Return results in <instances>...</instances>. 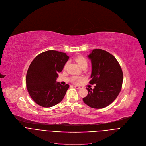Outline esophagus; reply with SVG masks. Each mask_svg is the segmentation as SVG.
Returning a JSON list of instances; mask_svg holds the SVG:
<instances>
[{"label":"esophagus","mask_w":146,"mask_h":146,"mask_svg":"<svg viewBox=\"0 0 146 146\" xmlns=\"http://www.w3.org/2000/svg\"><path fill=\"white\" fill-rule=\"evenodd\" d=\"M74 87L77 89V90H80L81 88V87H80V86H74Z\"/></svg>","instance_id":"1"}]
</instances>
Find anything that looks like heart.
<instances>
[{"label":"heart","mask_w":146,"mask_h":146,"mask_svg":"<svg viewBox=\"0 0 146 146\" xmlns=\"http://www.w3.org/2000/svg\"><path fill=\"white\" fill-rule=\"evenodd\" d=\"M76 61L77 62V64H78V65L80 67L84 65H87V64H88V62H87V60L86 59V58L82 56H78L76 57ZM66 66H67V64L65 65V68H66ZM80 80H81V78H79V77H73V80L74 81H80Z\"/></svg>","instance_id":"b5f03b06"}]
</instances>
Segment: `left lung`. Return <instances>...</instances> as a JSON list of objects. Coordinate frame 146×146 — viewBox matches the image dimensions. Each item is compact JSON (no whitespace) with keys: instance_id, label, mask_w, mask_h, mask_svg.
<instances>
[{"instance_id":"1","label":"left lung","mask_w":146,"mask_h":146,"mask_svg":"<svg viewBox=\"0 0 146 146\" xmlns=\"http://www.w3.org/2000/svg\"><path fill=\"white\" fill-rule=\"evenodd\" d=\"M88 56L92 63L90 84L96 86L92 90L87 88L88 95L82 100L92 108H104L114 102L121 90L122 70L116 58L105 50H93Z\"/></svg>"}]
</instances>
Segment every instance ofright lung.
<instances>
[{
	"mask_svg": "<svg viewBox=\"0 0 146 146\" xmlns=\"http://www.w3.org/2000/svg\"><path fill=\"white\" fill-rule=\"evenodd\" d=\"M69 58L64 52L49 50L40 54L31 62L26 76L27 88L38 105L50 108L64 98L69 86H62L56 80Z\"/></svg>",
	"mask_w": 146,
	"mask_h": 146,
	"instance_id": "right-lung-1",
	"label": "right lung"
}]
</instances>
